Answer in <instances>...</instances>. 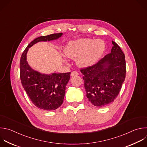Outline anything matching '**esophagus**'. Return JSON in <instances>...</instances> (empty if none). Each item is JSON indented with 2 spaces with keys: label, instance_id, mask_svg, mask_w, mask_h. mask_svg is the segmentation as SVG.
I'll use <instances>...</instances> for the list:
<instances>
[{
  "label": "esophagus",
  "instance_id": "1",
  "mask_svg": "<svg viewBox=\"0 0 147 147\" xmlns=\"http://www.w3.org/2000/svg\"><path fill=\"white\" fill-rule=\"evenodd\" d=\"M78 73L76 71H73L71 73V76H78Z\"/></svg>",
  "mask_w": 147,
  "mask_h": 147
}]
</instances>
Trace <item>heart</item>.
<instances>
[{
    "label": "heart",
    "instance_id": "1",
    "mask_svg": "<svg viewBox=\"0 0 147 147\" xmlns=\"http://www.w3.org/2000/svg\"><path fill=\"white\" fill-rule=\"evenodd\" d=\"M105 50V45L103 41L85 38L68 42L64 53L68 58H77L78 65L86 67L93 65L103 55Z\"/></svg>",
    "mask_w": 147,
    "mask_h": 147
}]
</instances>
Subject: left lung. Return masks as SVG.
<instances>
[{
  "mask_svg": "<svg viewBox=\"0 0 147 147\" xmlns=\"http://www.w3.org/2000/svg\"><path fill=\"white\" fill-rule=\"evenodd\" d=\"M111 53L96 64L80 70L89 101L96 107L112 103L119 94L126 76L125 56L112 41Z\"/></svg>",
  "mask_w": 147,
  "mask_h": 147,
  "instance_id": "obj_1",
  "label": "left lung"
}]
</instances>
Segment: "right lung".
Here are the masks:
<instances>
[{"mask_svg": "<svg viewBox=\"0 0 147 147\" xmlns=\"http://www.w3.org/2000/svg\"><path fill=\"white\" fill-rule=\"evenodd\" d=\"M62 33L40 36L32 41L25 49L20 59V79L21 84L32 102L37 107L47 111L59 108L63 103L70 72L65 73L41 74L33 70L26 61L29 48L39 41L58 39Z\"/></svg>", "mask_w": 147, "mask_h": 147, "instance_id": "obj_1", "label": "right lung"}]
</instances>
